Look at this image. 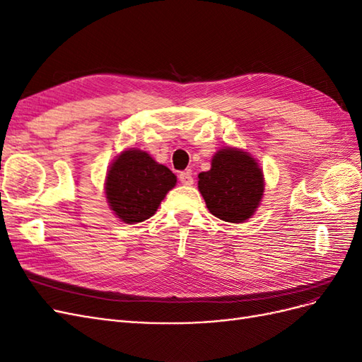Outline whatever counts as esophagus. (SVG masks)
Here are the masks:
<instances>
[{
    "label": "esophagus",
    "instance_id": "esophagus-1",
    "mask_svg": "<svg viewBox=\"0 0 362 362\" xmlns=\"http://www.w3.org/2000/svg\"><path fill=\"white\" fill-rule=\"evenodd\" d=\"M180 181L184 185H192L193 184V177H192V170H184L180 173Z\"/></svg>",
    "mask_w": 362,
    "mask_h": 362
}]
</instances>
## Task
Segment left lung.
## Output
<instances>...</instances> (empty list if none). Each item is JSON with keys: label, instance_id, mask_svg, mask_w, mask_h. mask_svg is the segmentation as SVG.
<instances>
[{"label": "left lung", "instance_id": "left-lung-1", "mask_svg": "<svg viewBox=\"0 0 362 362\" xmlns=\"http://www.w3.org/2000/svg\"><path fill=\"white\" fill-rule=\"evenodd\" d=\"M198 189L213 216L242 223L254 216L264 193V175L255 158L237 148L218 149L211 169L198 175Z\"/></svg>", "mask_w": 362, "mask_h": 362}]
</instances>
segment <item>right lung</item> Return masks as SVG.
Here are the masks:
<instances>
[{
	"label": "right lung",
	"instance_id": "1",
	"mask_svg": "<svg viewBox=\"0 0 362 362\" xmlns=\"http://www.w3.org/2000/svg\"><path fill=\"white\" fill-rule=\"evenodd\" d=\"M177 184L172 170L148 152L127 149L107 172L105 194L113 213L125 223L144 222L154 216L164 196Z\"/></svg>",
	"mask_w": 362,
	"mask_h": 362
}]
</instances>
